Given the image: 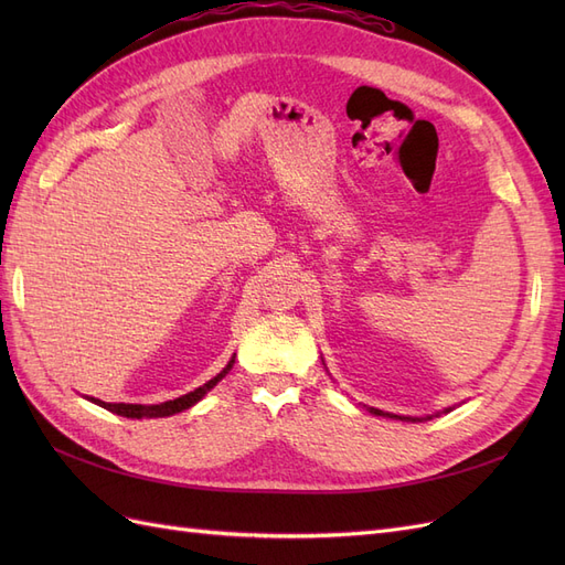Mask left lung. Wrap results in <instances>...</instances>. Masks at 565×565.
Here are the masks:
<instances>
[{
	"label": "left lung",
	"mask_w": 565,
	"mask_h": 565,
	"mask_svg": "<svg viewBox=\"0 0 565 565\" xmlns=\"http://www.w3.org/2000/svg\"><path fill=\"white\" fill-rule=\"evenodd\" d=\"M370 413H374V415H388V413H382V409H374V407H370ZM388 417H396V419H407V422H417V419H413V417H398V415H388ZM431 419V417H429Z\"/></svg>",
	"instance_id": "8db88e82"
}]
</instances>
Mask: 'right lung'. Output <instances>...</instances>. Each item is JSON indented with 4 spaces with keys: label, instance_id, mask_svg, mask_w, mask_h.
Masks as SVG:
<instances>
[{
    "label": "right lung",
    "instance_id": "add662e5",
    "mask_svg": "<svg viewBox=\"0 0 565 565\" xmlns=\"http://www.w3.org/2000/svg\"><path fill=\"white\" fill-rule=\"evenodd\" d=\"M233 363H235V355L231 358V363L221 370L214 380H210L207 384H202L200 388H195V391H191V393H185V396H181V398H174V401H167V403H160V405H136V403H104V401H98V398H92V403H96V405H100V407H106V409H110V413H115V415H119V417H131V419H143V417H169V415H177V413H183V409H188L191 405H195L204 393H207L210 388H214L216 386V382L221 380V377H226L228 374V370L233 367Z\"/></svg>",
    "mask_w": 565,
    "mask_h": 565
}]
</instances>
